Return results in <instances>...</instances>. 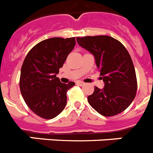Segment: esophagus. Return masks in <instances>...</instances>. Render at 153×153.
Returning <instances> with one entry per match:
<instances>
[{
    "label": "esophagus",
    "instance_id": "1",
    "mask_svg": "<svg viewBox=\"0 0 153 153\" xmlns=\"http://www.w3.org/2000/svg\"><path fill=\"white\" fill-rule=\"evenodd\" d=\"M77 84H78V85L82 86V85H85V83H84V82H81V81H78V82H77Z\"/></svg>",
    "mask_w": 153,
    "mask_h": 153
}]
</instances>
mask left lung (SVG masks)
Here are the masks:
<instances>
[{"label":"left lung","instance_id":"1","mask_svg":"<svg viewBox=\"0 0 153 153\" xmlns=\"http://www.w3.org/2000/svg\"><path fill=\"white\" fill-rule=\"evenodd\" d=\"M81 47L94 55L103 79V89L95 87L88 95L90 105L103 116H114L128 108L135 99L137 79L132 58L124 45L106 35L76 38Z\"/></svg>","mask_w":153,"mask_h":153}]
</instances>
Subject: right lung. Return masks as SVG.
<instances>
[{
	"label": "right lung",
	"mask_w": 153,
	"mask_h": 153,
	"mask_svg": "<svg viewBox=\"0 0 153 153\" xmlns=\"http://www.w3.org/2000/svg\"><path fill=\"white\" fill-rule=\"evenodd\" d=\"M75 45V38H48L37 44L25 57L20 90L28 108L41 118L53 119L65 107L66 93L75 84L62 83L56 75Z\"/></svg>",
	"instance_id": "right-lung-1"
}]
</instances>
